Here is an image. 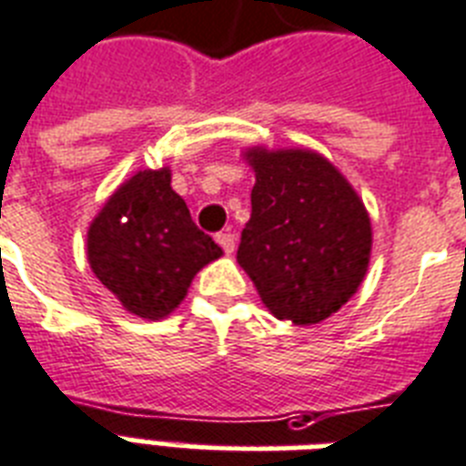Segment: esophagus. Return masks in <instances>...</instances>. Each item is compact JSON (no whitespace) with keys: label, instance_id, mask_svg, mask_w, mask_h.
Returning <instances> with one entry per match:
<instances>
[{"label":"esophagus","instance_id":"1","mask_svg":"<svg viewBox=\"0 0 466 466\" xmlns=\"http://www.w3.org/2000/svg\"><path fill=\"white\" fill-rule=\"evenodd\" d=\"M216 243L221 245L226 252L236 250V236H233L230 230H223V233H218V236H216Z\"/></svg>","mask_w":466,"mask_h":466}]
</instances>
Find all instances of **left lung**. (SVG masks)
Instances as JSON below:
<instances>
[{
  "mask_svg": "<svg viewBox=\"0 0 466 466\" xmlns=\"http://www.w3.org/2000/svg\"><path fill=\"white\" fill-rule=\"evenodd\" d=\"M250 221L238 265L279 320L311 326L335 313L364 279L371 226L348 179L311 150H250Z\"/></svg>",
  "mask_w": 466,
  "mask_h": 466,
  "instance_id": "left-lung-1",
  "label": "left lung"
}]
</instances>
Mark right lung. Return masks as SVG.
Instances as JSON below:
<instances>
[{"label":"right lung","instance_id":"1","mask_svg":"<svg viewBox=\"0 0 466 466\" xmlns=\"http://www.w3.org/2000/svg\"><path fill=\"white\" fill-rule=\"evenodd\" d=\"M96 279L140 319L167 316L187 297L194 274L221 248L169 187V169H143L121 184L86 233Z\"/></svg>","mask_w":466,"mask_h":466}]
</instances>
